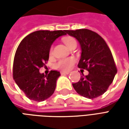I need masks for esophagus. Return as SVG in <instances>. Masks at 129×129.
Here are the masks:
<instances>
[{"instance_id": "34e87169", "label": "esophagus", "mask_w": 129, "mask_h": 129, "mask_svg": "<svg viewBox=\"0 0 129 129\" xmlns=\"http://www.w3.org/2000/svg\"><path fill=\"white\" fill-rule=\"evenodd\" d=\"M70 73L69 71H61V75H63V74H66V75H68Z\"/></svg>"}]
</instances>
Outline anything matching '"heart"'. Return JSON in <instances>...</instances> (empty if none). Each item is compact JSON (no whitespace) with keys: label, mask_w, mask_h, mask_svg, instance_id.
Wrapping results in <instances>:
<instances>
[{"label":"heart","mask_w":129,"mask_h":129,"mask_svg":"<svg viewBox=\"0 0 129 129\" xmlns=\"http://www.w3.org/2000/svg\"><path fill=\"white\" fill-rule=\"evenodd\" d=\"M63 42L68 48L73 43H77L76 40L71 37L65 38L63 39ZM74 63H75V59L73 58H66V59L59 60V61L55 64V67L56 68H59L60 70H68L72 68Z\"/></svg>","instance_id":"1"}]
</instances>
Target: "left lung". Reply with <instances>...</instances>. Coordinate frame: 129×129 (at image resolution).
<instances>
[{"label": "left lung", "instance_id": "left-lung-1", "mask_svg": "<svg viewBox=\"0 0 129 129\" xmlns=\"http://www.w3.org/2000/svg\"><path fill=\"white\" fill-rule=\"evenodd\" d=\"M77 40L81 49L78 67L88 71L86 76L73 84L76 92L88 99L103 95L112 84L117 68L110 49L100 35L88 29L67 30Z\"/></svg>", "mask_w": 129, "mask_h": 129}]
</instances>
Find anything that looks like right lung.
Segmentation results:
<instances>
[{"instance_id": "obj_1", "label": "right lung", "mask_w": 129, "mask_h": 129, "mask_svg": "<svg viewBox=\"0 0 129 129\" xmlns=\"http://www.w3.org/2000/svg\"><path fill=\"white\" fill-rule=\"evenodd\" d=\"M67 30H39L27 35L16 52L13 77L19 88L29 100L43 102L50 97L56 88L60 73L51 70L47 75L39 72L49 59L51 45Z\"/></svg>"}]
</instances>
